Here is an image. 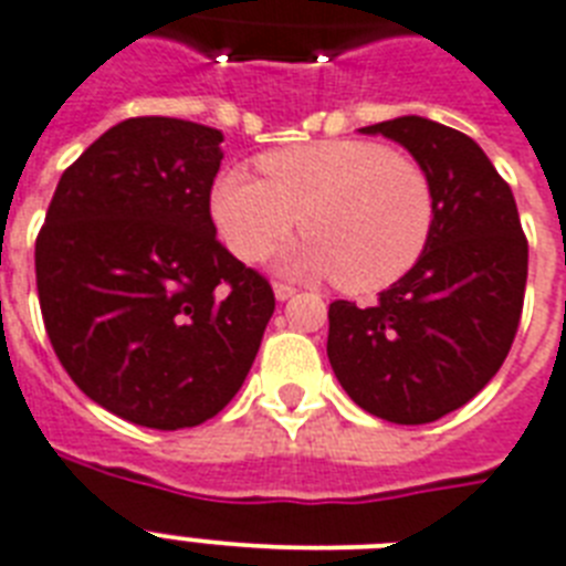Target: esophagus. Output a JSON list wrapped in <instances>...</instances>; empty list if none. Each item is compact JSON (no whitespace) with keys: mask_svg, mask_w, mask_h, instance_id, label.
Listing matches in <instances>:
<instances>
[{"mask_svg":"<svg viewBox=\"0 0 566 566\" xmlns=\"http://www.w3.org/2000/svg\"><path fill=\"white\" fill-rule=\"evenodd\" d=\"M292 294H294V286H286V283H274V297H277L280 303L289 301Z\"/></svg>","mask_w":566,"mask_h":566,"instance_id":"34e87169","label":"esophagus"}]
</instances>
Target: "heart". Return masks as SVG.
I'll return each instance as SVG.
<instances>
[{"mask_svg": "<svg viewBox=\"0 0 566 566\" xmlns=\"http://www.w3.org/2000/svg\"><path fill=\"white\" fill-rule=\"evenodd\" d=\"M260 170L265 179L228 167L210 190L213 226L245 263L269 254L301 219L310 233L280 254V272L376 292L408 274L431 240V181L385 144H297L260 158Z\"/></svg>", "mask_w": 566, "mask_h": 566, "instance_id": "heart-1", "label": "heart"}]
</instances>
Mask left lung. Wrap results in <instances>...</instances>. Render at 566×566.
<instances>
[{"mask_svg":"<svg viewBox=\"0 0 566 566\" xmlns=\"http://www.w3.org/2000/svg\"><path fill=\"white\" fill-rule=\"evenodd\" d=\"M408 149L431 181L433 228L413 269L373 306L329 303L326 356L358 408L424 424L501 370L524 310L530 245L515 196L478 142L419 115L364 126Z\"/></svg>","mask_w":566,"mask_h":566,"instance_id":"8db88e82","label":"left lung"}]
</instances>
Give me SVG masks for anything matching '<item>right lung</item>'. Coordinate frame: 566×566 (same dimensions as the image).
I'll list each match as a JSON object with an SVG mask.
<instances>
[{
  "instance_id": "obj_1",
  "label": "right lung",
  "mask_w": 566,
  "mask_h": 566,
  "mask_svg": "<svg viewBox=\"0 0 566 566\" xmlns=\"http://www.w3.org/2000/svg\"><path fill=\"white\" fill-rule=\"evenodd\" d=\"M222 133L126 118L60 176L36 237L45 333L83 394L156 431L237 396L274 312L269 280L217 240Z\"/></svg>"
}]
</instances>
